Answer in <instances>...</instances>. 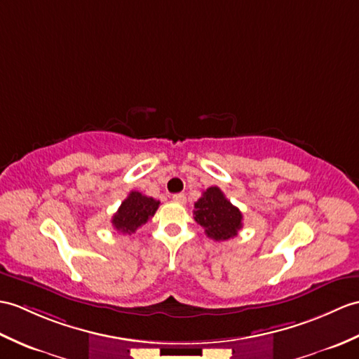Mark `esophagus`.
I'll return each instance as SVG.
<instances>
[{
	"label": "esophagus",
	"mask_w": 359,
	"mask_h": 359,
	"mask_svg": "<svg viewBox=\"0 0 359 359\" xmlns=\"http://www.w3.org/2000/svg\"><path fill=\"white\" fill-rule=\"evenodd\" d=\"M172 200H174V202H177V203H185V202H187V196L183 194V193L174 194V196H172Z\"/></svg>",
	"instance_id": "1"
}]
</instances>
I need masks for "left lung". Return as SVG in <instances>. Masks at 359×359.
<instances>
[{
    "label": "left lung",
    "instance_id": "8db88e82",
    "mask_svg": "<svg viewBox=\"0 0 359 359\" xmlns=\"http://www.w3.org/2000/svg\"><path fill=\"white\" fill-rule=\"evenodd\" d=\"M194 220L205 229V234L215 241L236 237L243 226V215L224 197L219 187L203 191L202 197L194 203Z\"/></svg>",
    "mask_w": 359,
    "mask_h": 359
}]
</instances>
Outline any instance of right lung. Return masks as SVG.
Listing matches in <instances>:
<instances>
[{
  "label": "right lung",
  "mask_w": 359,
  "mask_h": 359,
  "mask_svg": "<svg viewBox=\"0 0 359 359\" xmlns=\"http://www.w3.org/2000/svg\"><path fill=\"white\" fill-rule=\"evenodd\" d=\"M159 205V200L140 194L139 191H131L121 203L118 212L113 215V228L122 234H133L142 224H145L149 217H153Z\"/></svg>",
  "instance_id": "add662e5"
}]
</instances>
